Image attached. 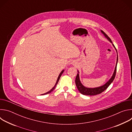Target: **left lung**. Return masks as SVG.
<instances>
[{
    "instance_id": "8db88e82",
    "label": "left lung",
    "mask_w": 132,
    "mask_h": 132,
    "mask_svg": "<svg viewBox=\"0 0 132 132\" xmlns=\"http://www.w3.org/2000/svg\"><path fill=\"white\" fill-rule=\"evenodd\" d=\"M101 32L104 35V36L107 39V40L110 43H112V45L113 46L115 50H116V52H117V59L116 65V67H115V69H114L113 73L112 76H111V78L104 85H103L101 86L98 87H96V88H87V87L84 86L80 81V78H79V72L78 70H77L78 73H77V76H76V80H75V83H76V85L77 88L78 90H79V91L84 95L94 96V95H98V94H100V93H102L105 90H106L107 89V88L110 85V84L113 82V80L114 79L115 77H116V71H117V64H118V55L117 50L116 47L114 46V44H113V43H112V42L111 40L110 39V37L102 30H101Z\"/></svg>"
}]
</instances>
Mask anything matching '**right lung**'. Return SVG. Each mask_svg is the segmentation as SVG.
Wrapping results in <instances>:
<instances>
[{"label":"right lung","instance_id":"right-lung-1","mask_svg":"<svg viewBox=\"0 0 132 132\" xmlns=\"http://www.w3.org/2000/svg\"><path fill=\"white\" fill-rule=\"evenodd\" d=\"M64 71V70L63 69L61 72V73H60V75H59V77H58V78H57V81H56V84H55V85H54V86L49 91H48V92H46V93H44V94H42V95H46V94H48V93H51L52 91H53V90H54V89L55 88V87H56V85H57V84H58V82H59V80H60V77H61V76H62V73H63V72Z\"/></svg>","mask_w":132,"mask_h":132}]
</instances>
